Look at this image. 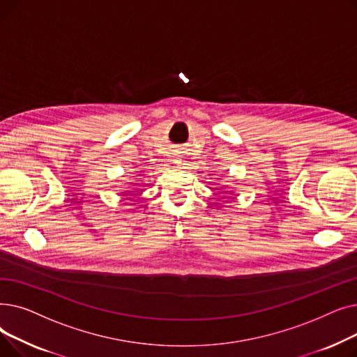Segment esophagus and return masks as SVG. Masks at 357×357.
Masks as SVG:
<instances>
[{
  "label": "esophagus",
  "mask_w": 357,
  "mask_h": 357,
  "mask_svg": "<svg viewBox=\"0 0 357 357\" xmlns=\"http://www.w3.org/2000/svg\"><path fill=\"white\" fill-rule=\"evenodd\" d=\"M174 162H175V163H178V160H174Z\"/></svg>",
  "instance_id": "34e87169"
}]
</instances>
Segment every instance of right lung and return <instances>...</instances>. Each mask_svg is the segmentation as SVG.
Listing matches in <instances>:
<instances>
[{
    "mask_svg": "<svg viewBox=\"0 0 357 357\" xmlns=\"http://www.w3.org/2000/svg\"><path fill=\"white\" fill-rule=\"evenodd\" d=\"M124 195H127V194H124Z\"/></svg>",
    "mask_w": 357,
    "mask_h": 357,
    "instance_id": "right-lung-1",
    "label": "right lung"
}]
</instances>
